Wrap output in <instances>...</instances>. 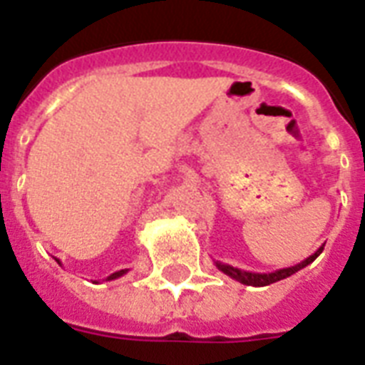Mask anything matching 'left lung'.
<instances>
[{
  "mask_svg": "<svg viewBox=\"0 0 365 365\" xmlns=\"http://www.w3.org/2000/svg\"><path fill=\"white\" fill-rule=\"evenodd\" d=\"M322 250H324V244L317 250V252H314V254L309 255L305 261H301V263H297V265L294 267H286V269H278V271H272V272H250V271H242V269H239V267L222 263V261H214V263H216V267L220 269V271L225 272L227 277H231L233 280H237V282L246 284V286H269V284L284 280V278L292 277V274H295L297 271H301L303 267H307L309 263H312V261L317 259L318 255L322 254Z\"/></svg>",
  "mask_w": 365,
  "mask_h": 365,
  "instance_id": "obj_1",
  "label": "left lung"
}]
</instances>
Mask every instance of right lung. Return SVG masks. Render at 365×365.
Instances as JSON below:
<instances>
[{"instance_id":"right-lung-1","label":"right lung","mask_w":365,"mask_h":365,"mask_svg":"<svg viewBox=\"0 0 365 365\" xmlns=\"http://www.w3.org/2000/svg\"><path fill=\"white\" fill-rule=\"evenodd\" d=\"M58 261V259H56ZM60 263V261H58ZM126 272H128V269H123V271H117V272H113V274H110V277L106 278V280H115V278H119V277H123V274H126Z\"/></svg>"}]
</instances>
